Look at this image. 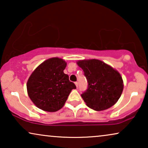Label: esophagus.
<instances>
[{
	"label": "esophagus",
	"instance_id": "34e87169",
	"mask_svg": "<svg viewBox=\"0 0 148 148\" xmlns=\"http://www.w3.org/2000/svg\"><path fill=\"white\" fill-rule=\"evenodd\" d=\"M75 86H76V87H77V88H78V82H75Z\"/></svg>",
	"mask_w": 148,
	"mask_h": 148
}]
</instances>
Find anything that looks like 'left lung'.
<instances>
[{"label": "left lung", "mask_w": 148, "mask_h": 148, "mask_svg": "<svg viewBox=\"0 0 148 148\" xmlns=\"http://www.w3.org/2000/svg\"><path fill=\"white\" fill-rule=\"evenodd\" d=\"M77 64L84 71L88 82V89L82 94L87 106L101 111L116 104L124 87L121 74L98 59L79 60Z\"/></svg>", "instance_id": "left-lung-1"}]
</instances>
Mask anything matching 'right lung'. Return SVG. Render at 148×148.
I'll return each mask as SVG.
<instances>
[{"label":"right lung","instance_id":"1","mask_svg":"<svg viewBox=\"0 0 148 148\" xmlns=\"http://www.w3.org/2000/svg\"><path fill=\"white\" fill-rule=\"evenodd\" d=\"M66 62L62 58H51L40 64L28 79L29 98L38 108L56 112L62 108L69 95L76 86L63 71Z\"/></svg>","mask_w":148,"mask_h":148}]
</instances>
